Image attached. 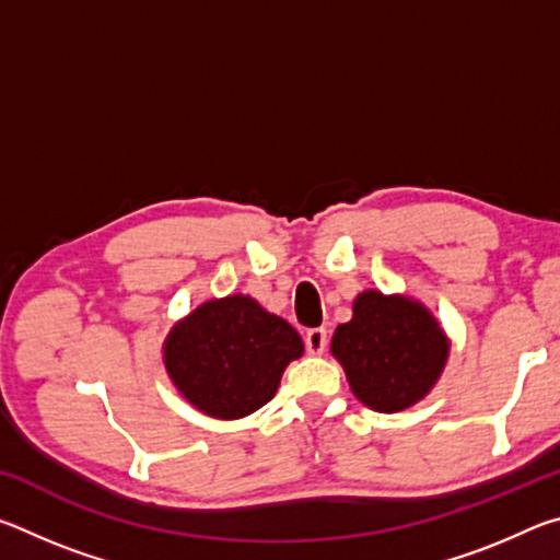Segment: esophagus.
<instances>
[{
  "instance_id": "obj_1",
  "label": "esophagus",
  "mask_w": 560,
  "mask_h": 560,
  "mask_svg": "<svg viewBox=\"0 0 560 560\" xmlns=\"http://www.w3.org/2000/svg\"><path fill=\"white\" fill-rule=\"evenodd\" d=\"M306 350L311 355H320L328 346V330L326 328H311L306 330Z\"/></svg>"
}]
</instances>
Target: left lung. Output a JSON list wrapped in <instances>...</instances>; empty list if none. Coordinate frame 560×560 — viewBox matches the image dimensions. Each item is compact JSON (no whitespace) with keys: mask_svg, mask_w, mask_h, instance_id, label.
<instances>
[{"mask_svg":"<svg viewBox=\"0 0 560 560\" xmlns=\"http://www.w3.org/2000/svg\"><path fill=\"white\" fill-rule=\"evenodd\" d=\"M330 353L360 402L375 412H400L440 381L450 340L420 301L368 289L358 293L353 318L336 328Z\"/></svg>","mask_w":560,"mask_h":560,"instance_id":"1","label":"left lung"}]
</instances>
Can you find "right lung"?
Masks as SVG:
<instances>
[{
  "label": "right lung",
  "mask_w": 560,
  "mask_h": 560,
  "mask_svg": "<svg viewBox=\"0 0 560 560\" xmlns=\"http://www.w3.org/2000/svg\"><path fill=\"white\" fill-rule=\"evenodd\" d=\"M165 368L179 395L217 420H240L267 405L303 340L252 296L212 299L173 326Z\"/></svg>",
  "instance_id": "1"
}]
</instances>
